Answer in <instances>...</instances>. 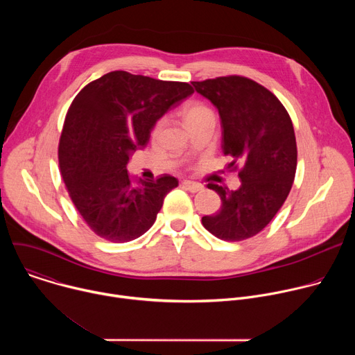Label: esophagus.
Wrapping results in <instances>:
<instances>
[{
  "mask_svg": "<svg viewBox=\"0 0 355 355\" xmlns=\"http://www.w3.org/2000/svg\"><path fill=\"white\" fill-rule=\"evenodd\" d=\"M185 189H188L189 192H198V191H202L204 189V187H202L200 184H198V182H193V181H188V180H185V181H182V184H181Z\"/></svg>",
  "mask_w": 355,
  "mask_h": 355,
  "instance_id": "1",
  "label": "esophagus"
}]
</instances>
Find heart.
Here are the masks:
<instances>
[{"instance_id":"1","label":"heart","mask_w":355,"mask_h":355,"mask_svg":"<svg viewBox=\"0 0 355 355\" xmlns=\"http://www.w3.org/2000/svg\"><path fill=\"white\" fill-rule=\"evenodd\" d=\"M205 112H208V110H207L205 107L198 105V104H189V105H185V107L182 108V112H181V114H182L184 122L188 123L189 121L198 118L199 115L205 114Z\"/></svg>"}]
</instances>
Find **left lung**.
Masks as SVG:
<instances>
[{
    "instance_id": "1",
    "label": "left lung",
    "mask_w": 355,
    "mask_h": 355,
    "mask_svg": "<svg viewBox=\"0 0 355 355\" xmlns=\"http://www.w3.org/2000/svg\"><path fill=\"white\" fill-rule=\"evenodd\" d=\"M195 91L218 110L223 155L243 164L240 187L211 184L220 209L202 225L220 240L240 241L260 233L277 215L292 188L296 140L292 121L279 99L245 77L229 76L193 81Z\"/></svg>"
}]
</instances>
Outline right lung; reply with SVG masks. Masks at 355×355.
<instances>
[{
  "label": "right lung",
  "mask_w": 355,
  "mask_h": 355,
  "mask_svg": "<svg viewBox=\"0 0 355 355\" xmlns=\"http://www.w3.org/2000/svg\"><path fill=\"white\" fill-rule=\"evenodd\" d=\"M187 83L112 71L85 85L66 115L59 166L69 195L99 237L125 243L153 226L166 195L178 185L132 178L128 163L144 148L157 121L192 95Z\"/></svg>",
  "instance_id": "right-lung-1"
}]
</instances>
